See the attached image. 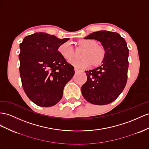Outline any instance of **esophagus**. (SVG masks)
Here are the masks:
<instances>
[{
    "instance_id": "1",
    "label": "esophagus",
    "mask_w": 149,
    "mask_h": 149,
    "mask_svg": "<svg viewBox=\"0 0 149 149\" xmlns=\"http://www.w3.org/2000/svg\"><path fill=\"white\" fill-rule=\"evenodd\" d=\"M75 73H78V72L80 71V70H79L78 69H77V68H75Z\"/></svg>"
}]
</instances>
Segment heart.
Wrapping results in <instances>:
<instances>
[{"mask_svg":"<svg viewBox=\"0 0 149 149\" xmlns=\"http://www.w3.org/2000/svg\"><path fill=\"white\" fill-rule=\"evenodd\" d=\"M79 45L85 48L83 52L82 59H74L70 61V63L78 69H84L92 65L98 66L104 61L106 55V49L101 45H97L94 40L84 39L79 41ZM58 52L64 59L70 60L74 57V52L70 41L61 44L58 47Z\"/></svg>","mask_w":149,"mask_h":149,"instance_id":"obj_1","label":"heart"}]
</instances>
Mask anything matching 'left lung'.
Returning a JSON list of instances; mask_svg holds the SVG:
<instances>
[{"mask_svg": "<svg viewBox=\"0 0 149 149\" xmlns=\"http://www.w3.org/2000/svg\"><path fill=\"white\" fill-rule=\"evenodd\" d=\"M85 39L100 41L106 55L101 66L86 71L87 79L81 87L82 96L93 104H109L120 96L127 82V44L119 34L108 31L94 32Z\"/></svg>", "mask_w": 149, "mask_h": 149, "instance_id": "obj_1", "label": "left lung"}]
</instances>
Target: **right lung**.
I'll list each match as a JSON object with an SVG mask.
<instances>
[{"mask_svg":"<svg viewBox=\"0 0 149 149\" xmlns=\"http://www.w3.org/2000/svg\"><path fill=\"white\" fill-rule=\"evenodd\" d=\"M69 38L36 33L20 44L19 72L22 86L31 101L41 107L55 105L65 86L75 74L74 67L60 54L59 46Z\"/></svg>","mask_w":149,"mask_h":149,"instance_id":"1","label":"right lung"}]
</instances>
